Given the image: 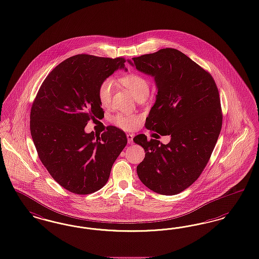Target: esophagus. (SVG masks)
<instances>
[{"mask_svg": "<svg viewBox=\"0 0 259 259\" xmlns=\"http://www.w3.org/2000/svg\"><path fill=\"white\" fill-rule=\"evenodd\" d=\"M133 138H134V135L128 134L127 135V141H128V144H132L133 143Z\"/></svg>", "mask_w": 259, "mask_h": 259, "instance_id": "obj_1", "label": "esophagus"}]
</instances>
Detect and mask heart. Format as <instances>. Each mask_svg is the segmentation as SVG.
<instances>
[{
    "label": "heart",
    "instance_id": "1",
    "mask_svg": "<svg viewBox=\"0 0 259 259\" xmlns=\"http://www.w3.org/2000/svg\"><path fill=\"white\" fill-rule=\"evenodd\" d=\"M119 82L127 88L135 97L139 99L142 96H147L149 92V83L145 76L139 73H131L119 78ZM114 80L107 78L103 80L97 90V97L103 107H109L112 102L114 93ZM114 123L124 130H132L141 121V116L137 114H118L115 115Z\"/></svg>",
    "mask_w": 259,
    "mask_h": 259
}]
</instances>
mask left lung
<instances>
[{
  "label": "left lung",
  "mask_w": 259,
  "mask_h": 259,
  "mask_svg": "<svg viewBox=\"0 0 259 259\" xmlns=\"http://www.w3.org/2000/svg\"><path fill=\"white\" fill-rule=\"evenodd\" d=\"M128 62L154 77L158 93L145 127L170 142L134 139L145 149L137 166L140 180L160 195L174 196L191 186L204 169L217 143L223 115L217 85L209 73L176 49H161Z\"/></svg>",
  "instance_id": "obj_1"
}]
</instances>
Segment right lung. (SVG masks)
Returning a JSON list of instances; mask_svg holds the SVG:
<instances>
[{
    "label": "right lung",
    "mask_w": 259,
    "mask_h": 259,
    "mask_svg": "<svg viewBox=\"0 0 259 259\" xmlns=\"http://www.w3.org/2000/svg\"><path fill=\"white\" fill-rule=\"evenodd\" d=\"M124 62L84 54L68 58L46 77L31 106L30 128L38 157L74 194L100 190L127 144L124 132L114 126L101 135L84 132L91 119L104 116L99 84L117 69L126 71Z\"/></svg>",
    "instance_id": "obj_1"
}]
</instances>
